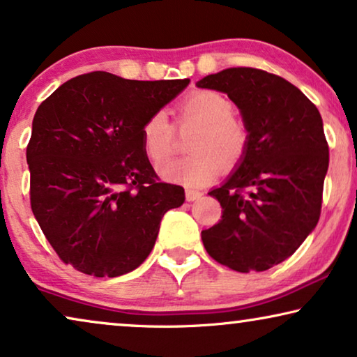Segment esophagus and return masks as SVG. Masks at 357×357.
<instances>
[{
  "label": "esophagus",
  "mask_w": 357,
  "mask_h": 357,
  "mask_svg": "<svg viewBox=\"0 0 357 357\" xmlns=\"http://www.w3.org/2000/svg\"><path fill=\"white\" fill-rule=\"evenodd\" d=\"M202 197V193L197 192V190H185V198H187V202H195V199H198Z\"/></svg>",
  "instance_id": "esophagus-1"
}]
</instances>
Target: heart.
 Masks as SVG:
<instances>
[{
	"label": "heart",
	"instance_id": "b5f03b06",
	"mask_svg": "<svg viewBox=\"0 0 357 357\" xmlns=\"http://www.w3.org/2000/svg\"><path fill=\"white\" fill-rule=\"evenodd\" d=\"M234 112L232 102L216 91H197L185 97L178 107L177 123L180 128L197 126L187 143L192 153L164 165L160 175L187 187H202L218 177L222 164L232 167L241 162L247 153L248 133L234 119ZM141 141L154 167L172 155L175 126L165 112H155L144 121Z\"/></svg>",
	"mask_w": 357,
	"mask_h": 357
}]
</instances>
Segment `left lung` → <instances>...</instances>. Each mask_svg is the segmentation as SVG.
Wrapping results in <instances>:
<instances>
[{
    "mask_svg": "<svg viewBox=\"0 0 357 357\" xmlns=\"http://www.w3.org/2000/svg\"><path fill=\"white\" fill-rule=\"evenodd\" d=\"M197 86L226 92L248 131L237 170L209 192L222 216L202 232L203 245L234 271L270 270L319 222L330 160L320 112L289 81L257 68H227Z\"/></svg>",
    "mask_w": 357,
    "mask_h": 357,
    "instance_id": "left-lung-1",
    "label": "left lung"
}]
</instances>
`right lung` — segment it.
<instances>
[{
  "mask_svg": "<svg viewBox=\"0 0 357 357\" xmlns=\"http://www.w3.org/2000/svg\"><path fill=\"white\" fill-rule=\"evenodd\" d=\"M188 82L94 71L66 81L38 105L27 144L31 206L63 263L115 278L148 258L160 219L182 206L185 192L160 182L141 131Z\"/></svg>",
  "mask_w": 357,
  "mask_h": 357,
  "instance_id": "add662e5",
  "label": "right lung"
}]
</instances>
